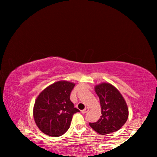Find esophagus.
Wrapping results in <instances>:
<instances>
[{
    "label": "esophagus",
    "mask_w": 157,
    "mask_h": 157,
    "mask_svg": "<svg viewBox=\"0 0 157 157\" xmlns=\"http://www.w3.org/2000/svg\"><path fill=\"white\" fill-rule=\"evenodd\" d=\"M89 110V107H86L84 109H83V110H82L81 111V112L82 113H86L87 111H88Z\"/></svg>",
    "instance_id": "1"
}]
</instances>
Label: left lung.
I'll return each mask as SVG.
<instances>
[{
	"label": "left lung",
	"mask_w": 157,
	"mask_h": 157,
	"mask_svg": "<svg viewBox=\"0 0 157 157\" xmlns=\"http://www.w3.org/2000/svg\"><path fill=\"white\" fill-rule=\"evenodd\" d=\"M99 97L102 116L96 123L89 125L95 132L105 135L120 129L128 118L129 110L123 95L109 83H101L95 86Z\"/></svg>",
	"instance_id": "1"
}]
</instances>
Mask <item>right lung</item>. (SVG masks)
<instances>
[{"label":"right lung","mask_w":157,"mask_h":157,"mask_svg":"<svg viewBox=\"0 0 157 157\" xmlns=\"http://www.w3.org/2000/svg\"><path fill=\"white\" fill-rule=\"evenodd\" d=\"M75 85L68 81H58L38 95L34 105L33 116L36 126L44 134L58 137L69 129L73 114L79 112L70 100Z\"/></svg>","instance_id":"1"}]
</instances>
